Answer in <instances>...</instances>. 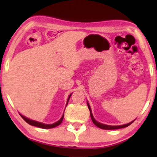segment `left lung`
<instances>
[{"label":"left lung","mask_w":157,"mask_h":157,"mask_svg":"<svg viewBox=\"0 0 157 157\" xmlns=\"http://www.w3.org/2000/svg\"><path fill=\"white\" fill-rule=\"evenodd\" d=\"M87 105H88V107H89V109L90 111V115H91V118L92 121H93V123L95 124V125L97 126V127L100 128H102V129L113 130V129H119V128H125V127H127L128 126H129L130 124H132L133 122L135 121V120H134V121L130 122V123H128L127 124H124V125H121V126H109V125H106V124H103L101 123H99V122H98L97 121H96L95 119H94V117H93V114H92L91 107H90L89 104L88 102H87Z\"/></svg>","instance_id":"obj_1"}]
</instances>
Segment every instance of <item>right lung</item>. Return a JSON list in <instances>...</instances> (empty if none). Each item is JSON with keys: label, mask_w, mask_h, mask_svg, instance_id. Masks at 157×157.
<instances>
[{"label": "right lung", "mask_w": 157, "mask_h": 157, "mask_svg": "<svg viewBox=\"0 0 157 157\" xmlns=\"http://www.w3.org/2000/svg\"><path fill=\"white\" fill-rule=\"evenodd\" d=\"M71 96V94H70V96H68V100H67V104H66V106H67L68 102V100H69ZM19 114H20L21 117H22L23 119H24L25 121H26L28 124H30V125L34 126H37V127L41 128H51L56 127V126H58L60 125V124H61V122H62V121H63V117H64V113H63V116H62V117L61 118V119H60V120H59V121L56 122V123L52 124H46L41 123V122H38V121H34V120H31V119H28V118L24 117V116L21 115V113H19Z\"/></svg>", "instance_id": "add662e5"}]
</instances>
